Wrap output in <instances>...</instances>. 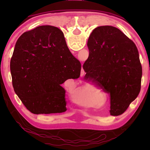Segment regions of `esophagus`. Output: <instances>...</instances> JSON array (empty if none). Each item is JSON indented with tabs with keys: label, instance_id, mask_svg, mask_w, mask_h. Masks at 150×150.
Instances as JSON below:
<instances>
[{
	"label": "esophagus",
	"instance_id": "1",
	"mask_svg": "<svg viewBox=\"0 0 150 150\" xmlns=\"http://www.w3.org/2000/svg\"><path fill=\"white\" fill-rule=\"evenodd\" d=\"M84 73H85L84 70H83V69H81V75H84Z\"/></svg>",
	"mask_w": 150,
	"mask_h": 150
}]
</instances>
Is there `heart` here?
Masks as SVG:
<instances>
[{
  "label": "heart",
  "mask_w": 150,
  "mask_h": 150,
  "mask_svg": "<svg viewBox=\"0 0 150 150\" xmlns=\"http://www.w3.org/2000/svg\"><path fill=\"white\" fill-rule=\"evenodd\" d=\"M91 95H92V91H88L87 92L83 94V99L81 100V101L79 100H75L76 103L79 104V105H80L81 106H88V104L91 103Z\"/></svg>",
  "instance_id": "b5f03b06"
}]
</instances>
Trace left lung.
<instances>
[{
  "instance_id": "left-lung-1",
  "label": "left lung",
  "mask_w": 150,
  "mask_h": 150,
  "mask_svg": "<svg viewBox=\"0 0 150 150\" xmlns=\"http://www.w3.org/2000/svg\"><path fill=\"white\" fill-rule=\"evenodd\" d=\"M87 45L89 55L83 65L85 79L93 80L110 96L112 116L123 114L141 88L142 68L134 43L117 28L93 30Z\"/></svg>"
}]
</instances>
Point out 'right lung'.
<instances>
[{"label": "right lung", "mask_w": 150, "mask_h": 150, "mask_svg": "<svg viewBox=\"0 0 150 150\" xmlns=\"http://www.w3.org/2000/svg\"><path fill=\"white\" fill-rule=\"evenodd\" d=\"M81 69L62 30L47 25L20 35L11 60L15 93L35 115L67 110L65 91L61 85L79 77Z\"/></svg>", "instance_id": "1"}]
</instances>
